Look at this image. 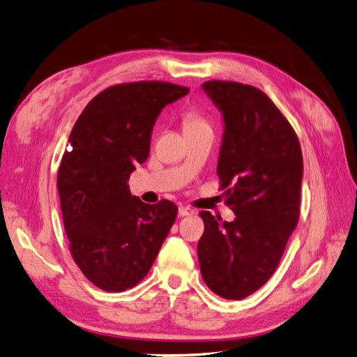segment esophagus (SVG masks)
<instances>
[{
	"label": "esophagus",
	"mask_w": 357,
	"mask_h": 357,
	"mask_svg": "<svg viewBox=\"0 0 357 357\" xmlns=\"http://www.w3.org/2000/svg\"><path fill=\"white\" fill-rule=\"evenodd\" d=\"M178 214H179L181 218H184V216H193V214H195V210H193V208H190V206L181 205L179 208H178Z\"/></svg>",
	"instance_id": "1"
}]
</instances>
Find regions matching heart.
Segmentation results:
<instances>
[{
    "label": "heart",
    "mask_w": 357,
    "mask_h": 357,
    "mask_svg": "<svg viewBox=\"0 0 357 357\" xmlns=\"http://www.w3.org/2000/svg\"><path fill=\"white\" fill-rule=\"evenodd\" d=\"M204 121L201 119H197L196 115H187L184 120V128H193V126H204Z\"/></svg>",
    "instance_id": "obj_1"
}]
</instances>
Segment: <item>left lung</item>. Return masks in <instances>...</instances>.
<instances>
[{
    "mask_svg": "<svg viewBox=\"0 0 357 357\" xmlns=\"http://www.w3.org/2000/svg\"><path fill=\"white\" fill-rule=\"evenodd\" d=\"M202 89L222 114L218 175L236 219L201 213L199 264L214 294L242 300L272 277L298 223L301 146L263 91L222 80L205 82Z\"/></svg>",
    "mask_w": 357,
    "mask_h": 357,
    "instance_id": "8db88e82",
    "label": "left lung"
}]
</instances>
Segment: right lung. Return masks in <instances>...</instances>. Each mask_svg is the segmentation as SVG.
Returning a JSON list of instances; mask_svg holds the SVG:
<instances>
[{"instance_id": "1", "label": "right lung", "mask_w": 357, "mask_h": 357, "mask_svg": "<svg viewBox=\"0 0 357 357\" xmlns=\"http://www.w3.org/2000/svg\"><path fill=\"white\" fill-rule=\"evenodd\" d=\"M188 94L169 82H134L102 91L79 115L57 172L65 233L84 275L107 292L143 280L175 223L170 201L132 196L128 181L151 152L162 107Z\"/></svg>"}]
</instances>
